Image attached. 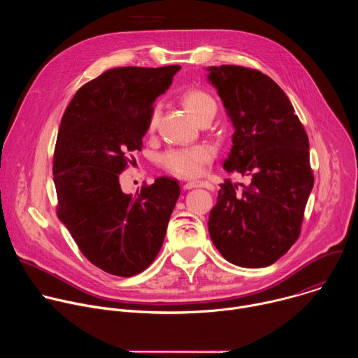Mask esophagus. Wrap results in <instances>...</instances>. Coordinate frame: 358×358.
<instances>
[{"label":"esophagus","instance_id":"34e87169","mask_svg":"<svg viewBox=\"0 0 358 358\" xmlns=\"http://www.w3.org/2000/svg\"><path fill=\"white\" fill-rule=\"evenodd\" d=\"M191 188H207V189H213L214 185L208 181H189L184 184V189H191Z\"/></svg>","mask_w":358,"mask_h":358}]
</instances>
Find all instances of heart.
Masks as SVG:
<instances>
[{
	"mask_svg": "<svg viewBox=\"0 0 358 358\" xmlns=\"http://www.w3.org/2000/svg\"><path fill=\"white\" fill-rule=\"evenodd\" d=\"M181 103L199 123L217 112V103L214 97L203 89L191 87L181 94ZM159 123V112L155 110L148 120V131L156 130ZM215 156L214 148L206 144L194 145L188 148H171L163 152L160 164L170 173L181 178H195L203 174L207 166Z\"/></svg>",
	"mask_w": 358,
	"mask_h": 358,
	"instance_id": "b5f03b06",
	"label": "heart"
}]
</instances>
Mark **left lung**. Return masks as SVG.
I'll list each match as a JSON object with an SVG mask.
<instances>
[{"label":"left lung","instance_id":"left-lung-1","mask_svg":"<svg viewBox=\"0 0 358 358\" xmlns=\"http://www.w3.org/2000/svg\"><path fill=\"white\" fill-rule=\"evenodd\" d=\"M235 127L224 169L250 178L221 184L208 231L222 257L242 268L275 264L297 241L313 188L309 137L289 97L268 75L236 65L208 68Z\"/></svg>","mask_w":358,"mask_h":358}]
</instances>
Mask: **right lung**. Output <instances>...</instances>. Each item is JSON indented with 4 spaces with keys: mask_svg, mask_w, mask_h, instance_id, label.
Returning <instances> with one entry per match:
<instances>
[{
    "mask_svg": "<svg viewBox=\"0 0 358 358\" xmlns=\"http://www.w3.org/2000/svg\"><path fill=\"white\" fill-rule=\"evenodd\" d=\"M180 65L113 68L85 83L66 108L54 151L57 215L85 258L129 278L159 255L180 196L177 180L143 182L124 194L120 174L141 150L157 96Z\"/></svg>",
    "mask_w": 358,
    "mask_h": 358,
    "instance_id": "right-lung-1",
    "label": "right lung"
}]
</instances>
